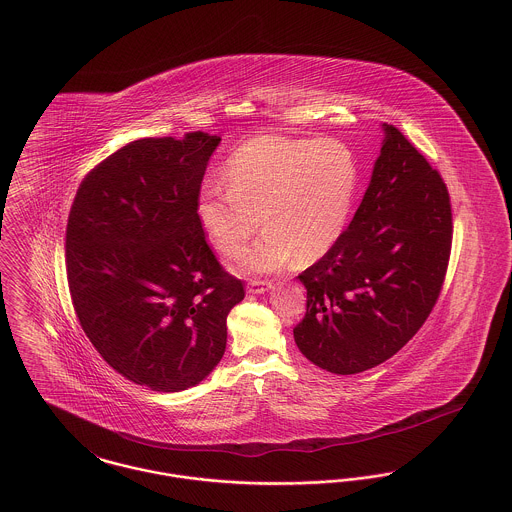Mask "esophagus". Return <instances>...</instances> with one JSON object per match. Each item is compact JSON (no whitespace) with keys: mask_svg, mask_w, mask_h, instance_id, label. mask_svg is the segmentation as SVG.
I'll return each mask as SVG.
<instances>
[{"mask_svg":"<svg viewBox=\"0 0 512 512\" xmlns=\"http://www.w3.org/2000/svg\"><path fill=\"white\" fill-rule=\"evenodd\" d=\"M271 289V281L266 279H250L248 281V293H264Z\"/></svg>","mask_w":512,"mask_h":512,"instance_id":"34e87169","label":"esophagus"}]
</instances>
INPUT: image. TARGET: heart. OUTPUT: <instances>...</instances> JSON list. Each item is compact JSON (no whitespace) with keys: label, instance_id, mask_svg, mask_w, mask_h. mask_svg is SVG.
<instances>
[{"label":"heart","instance_id":"b5f03b06","mask_svg":"<svg viewBox=\"0 0 512 512\" xmlns=\"http://www.w3.org/2000/svg\"><path fill=\"white\" fill-rule=\"evenodd\" d=\"M225 180L202 185L196 216L219 254L244 256V268L273 271L316 262L341 241L360 185V165L341 140L260 135L239 146ZM263 216L260 217L259 214Z\"/></svg>","mask_w":512,"mask_h":512}]
</instances>
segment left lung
Instances as JSON below:
<instances>
[{"label":"left lung","instance_id":"obj_1","mask_svg":"<svg viewBox=\"0 0 512 512\" xmlns=\"http://www.w3.org/2000/svg\"><path fill=\"white\" fill-rule=\"evenodd\" d=\"M341 241L298 279L306 314L300 352L349 376L391 358L418 333L443 289L453 244L449 190L437 169L395 127Z\"/></svg>","mask_w":512,"mask_h":512}]
</instances>
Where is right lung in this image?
I'll use <instances>...</instances> for the list:
<instances>
[{
	"instance_id": "obj_1",
	"label": "right lung",
	"mask_w": 512,
	"mask_h": 512,
	"mask_svg": "<svg viewBox=\"0 0 512 512\" xmlns=\"http://www.w3.org/2000/svg\"><path fill=\"white\" fill-rule=\"evenodd\" d=\"M219 140L129 142L86 173L69 212L65 268L81 327L115 372L152 391H183L216 368L244 298L196 216Z\"/></svg>"
}]
</instances>
